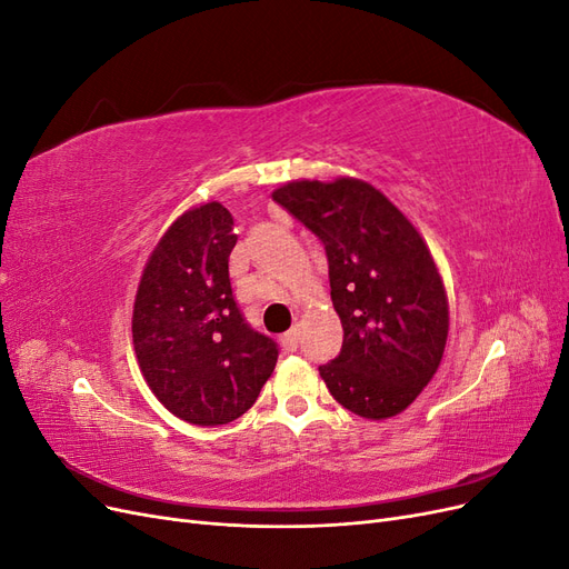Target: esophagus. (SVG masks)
Here are the masks:
<instances>
[{
    "label": "esophagus",
    "mask_w": 569,
    "mask_h": 569,
    "mask_svg": "<svg viewBox=\"0 0 569 569\" xmlns=\"http://www.w3.org/2000/svg\"><path fill=\"white\" fill-rule=\"evenodd\" d=\"M282 347L287 351H297V347H299V327H291L287 335H282Z\"/></svg>",
    "instance_id": "obj_1"
}]
</instances>
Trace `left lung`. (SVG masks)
Instances as JSON below:
<instances>
[{"instance_id":"left-lung-1","label":"left lung","mask_w":569,"mask_h":569,"mask_svg":"<svg viewBox=\"0 0 569 569\" xmlns=\"http://www.w3.org/2000/svg\"><path fill=\"white\" fill-rule=\"evenodd\" d=\"M272 199L325 244L341 353L327 389L366 420L399 416L429 385L449 339V297L416 226L366 180H291Z\"/></svg>"}]
</instances>
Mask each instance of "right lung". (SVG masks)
Wrapping results in <instances>:
<instances>
[{"instance_id": "1", "label": "right lung", "mask_w": 569, "mask_h": 569, "mask_svg": "<svg viewBox=\"0 0 569 569\" xmlns=\"http://www.w3.org/2000/svg\"><path fill=\"white\" fill-rule=\"evenodd\" d=\"M232 226L218 201L184 211L153 247L132 308V347L149 389L199 427L244 416L278 363V343L251 330L232 297Z\"/></svg>"}]
</instances>
